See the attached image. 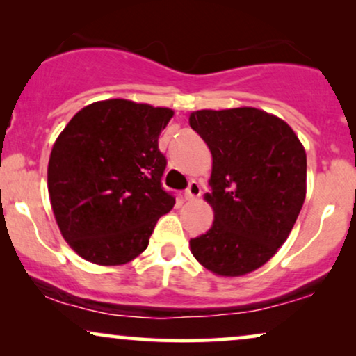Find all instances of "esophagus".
<instances>
[{"mask_svg":"<svg viewBox=\"0 0 356 356\" xmlns=\"http://www.w3.org/2000/svg\"><path fill=\"white\" fill-rule=\"evenodd\" d=\"M201 184H199L197 181H191L188 184L186 191H184V197L188 199V201H193V199H196L201 196Z\"/></svg>","mask_w":356,"mask_h":356,"instance_id":"obj_1","label":"esophagus"}]
</instances>
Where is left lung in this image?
Instances as JSON below:
<instances>
[{
  "label": "left lung",
  "instance_id": "obj_1",
  "mask_svg": "<svg viewBox=\"0 0 356 356\" xmlns=\"http://www.w3.org/2000/svg\"><path fill=\"white\" fill-rule=\"evenodd\" d=\"M189 124L212 154L213 223L191 252L213 274L236 277L266 264L284 245L306 196V154L285 121L243 106L199 110Z\"/></svg>",
  "mask_w": 356,
  "mask_h": 356
}]
</instances>
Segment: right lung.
Wrapping results in <instances>:
<instances>
[{
  "mask_svg": "<svg viewBox=\"0 0 356 356\" xmlns=\"http://www.w3.org/2000/svg\"><path fill=\"white\" fill-rule=\"evenodd\" d=\"M173 111L113 99L72 116L51 149L48 193L61 235L86 261L126 264L175 206L159 136Z\"/></svg>",
  "mask_w": 356,
  "mask_h": 356,
  "instance_id": "1",
  "label": "right lung"
}]
</instances>
